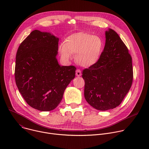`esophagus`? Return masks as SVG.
<instances>
[{
    "label": "esophagus",
    "instance_id": "1",
    "mask_svg": "<svg viewBox=\"0 0 149 149\" xmlns=\"http://www.w3.org/2000/svg\"><path fill=\"white\" fill-rule=\"evenodd\" d=\"M76 75H77V77H80V76L81 75V71L80 70L77 69V70H76Z\"/></svg>",
    "mask_w": 149,
    "mask_h": 149
}]
</instances>
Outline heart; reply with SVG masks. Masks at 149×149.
<instances>
[{
    "instance_id": "obj_1",
    "label": "heart",
    "mask_w": 149,
    "mask_h": 149,
    "mask_svg": "<svg viewBox=\"0 0 149 149\" xmlns=\"http://www.w3.org/2000/svg\"><path fill=\"white\" fill-rule=\"evenodd\" d=\"M102 46V40L98 36L80 32L69 36L65 43L59 45V50L63 59L69 60L75 54L79 65L88 67L98 60Z\"/></svg>"
}]
</instances>
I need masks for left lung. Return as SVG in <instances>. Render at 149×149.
Instances as JSON below:
<instances>
[{"label":"left lung","mask_w":149,"mask_h":149,"mask_svg":"<svg viewBox=\"0 0 149 149\" xmlns=\"http://www.w3.org/2000/svg\"><path fill=\"white\" fill-rule=\"evenodd\" d=\"M105 44L100 58L82 71L84 97L98 110L118 106L129 91L133 79L132 58L118 35L113 29L105 32Z\"/></svg>","instance_id":"8db88e82"}]
</instances>
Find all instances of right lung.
I'll return each mask as SVG.
<instances>
[{
	"label": "right lung",
	"instance_id": "add662e5",
	"mask_svg": "<svg viewBox=\"0 0 149 149\" xmlns=\"http://www.w3.org/2000/svg\"><path fill=\"white\" fill-rule=\"evenodd\" d=\"M58 38L35 30L17 51L15 78L17 87L31 107L42 111L55 109L75 76L73 65L61 66L56 58Z\"/></svg>",
	"mask_w": 149,
	"mask_h": 149
}]
</instances>
